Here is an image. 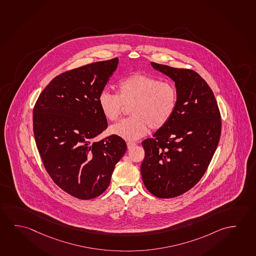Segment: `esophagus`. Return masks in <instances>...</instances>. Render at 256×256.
<instances>
[{
	"label": "esophagus",
	"instance_id": "34e87169",
	"mask_svg": "<svg viewBox=\"0 0 256 256\" xmlns=\"http://www.w3.org/2000/svg\"><path fill=\"white\" fill-rule=\"evenodd\" d=\"M135 146H136V143H135V142H127V148H128V150H130V148H132Z\"/></svg>",
	"mask_w": 256,
	"mask_h": 256
}]
</instances>
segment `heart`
<instances>
[{
  "label": "heart",
  "instance_id": "heart-1",
  "mask_svg": "<svg viewBox=\"0 0 256 256\" xmlns=\"http://www.w3.org/2000/svg\"><path fill=\"white\" fill-rule=\"evenodd\" d=\"M102 114L110 121H116L129 106L130 118L110 127V132L127 140L142 138L151 130L166 126L178 104L174 86L150 74L136 73L118 84V94L103 90L98 97Z\"/></svg>",
  "mask_w": 256,
  "mask_h": 256
}]
</instances>
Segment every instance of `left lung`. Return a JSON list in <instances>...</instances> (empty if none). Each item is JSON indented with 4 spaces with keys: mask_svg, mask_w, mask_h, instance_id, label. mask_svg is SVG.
I'll list each match as a JSON object with an SVG mask.
<instances>
[{
    "mask_svg": "<svg viewBox=\"0 0 256 256\" xmlns=\"http://www.w3.org/2000/svg\"><path fill=\"white\" fill-rule=\"evenodd\" d=\"M174 80L178 92L175 113L154 138L142 142V180L160 198L182 195L206 172L219 143L222 119L214 95L198 74L151 62Z\"/></svg>",
    "mask_w": 256,
    "mask_h": 256,
    "instance_id": "8db88e82",
    "label": "left lung"
}]
</instances>
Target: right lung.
<instances>
[{
    "instance_id": "1",
    "label": "right lung",
    "mask_w": 256,
    "mask_h": 256,
    "mask_svg": "<svg viewBox=\"0 0 256 256\" xmlns=\"http://www.w3.org/2000/svg\"><path fill=\"white\" fill-rule=\"evenodd\" d=\"M118 58L60 74L39 95L32 111L37 150L53 182L82 200L110 186L116 164L127 150L116 134L100 142L108 127L98 97L118 68Z\"/></svg>"
}]
</instances>
